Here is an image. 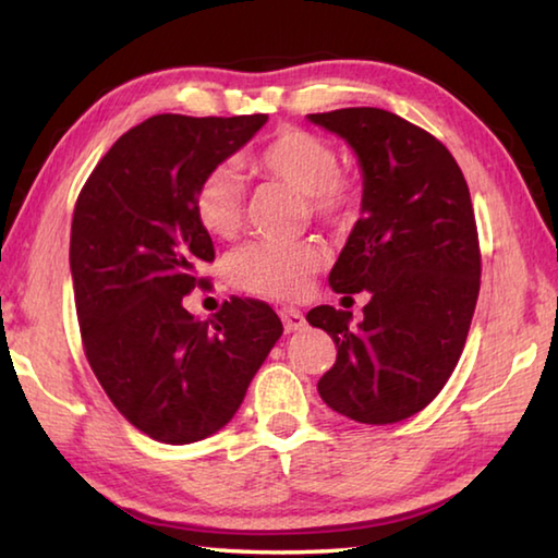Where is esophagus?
<instances>
[{
  "label": "esophagus",
  "instance_id": "esophagus-1",
  "mask_svg": "<svg viewBox=\"0 0 558 558\" xmlns=\"http://www.w3.org/2000/svg\"><path fill=\"white\" fill-rule=\"evenodd\" d=\"M280 319H282V327H286V332H295V329L305 327V315L292 305L280 307Z\"/></svg>",
  "mask_w": 558,
  "mask_h": 558
}]
</instances>
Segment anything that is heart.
I'll return each instance as SVG.
<instances>
[{"label":"heart","mask_w":558,"mask_h":558,"mask_svg":"<svg viewBox=\"0 0 558 558\" xmlns=\"http://www.w3.org/2000/svg\"><path fill=\"white\" fill-rule=\"evenodd\" d=\"M245 169L276 179L305 194L317 219L344 223L362 202V186L339 169V153L327 137L300 128H282L245 157ZM243 182L229 167H214L194 192V216L214 239H233L243 223ZM327 263L317 241H251L229 258L235 288L266 298H295Z\"/></svg>","instance_id":"b5f03b06"}]
</instances>
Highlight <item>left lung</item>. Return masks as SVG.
I'll return each instance as SVG.
<instances>
[{"label":"left lung","mask_w":558,"mask_h":558,"mask_svg":"<svg viewBox=\"0 0 558 558\" xmlns=\"http://www.w3.org/2000/svg\"><path fill=\"white\" fill-rule=\"evenodd\" d=\"M307 118L344 137L364 174L362 219L329 286L372 292L356 327L347 310L307 313L337 344L317 391L352 421L399 423L436 399L465 347L483 272L470 189L440 140L389 110Z\"/></svg>","instance_id":"1"}]
</instances>
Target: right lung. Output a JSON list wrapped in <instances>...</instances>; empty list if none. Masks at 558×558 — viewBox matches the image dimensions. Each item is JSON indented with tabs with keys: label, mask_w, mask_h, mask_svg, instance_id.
<instances>
[{
	"label": "right lung",
	"mask_w": 558,
	"mask_h": 558,
	"mask_svg": "<svg viewBox=\"0 0 558 558\" xmlns=\"http://www.w3.org/2000/svg\"><path fill=\"white\" fill-rule=\"evenodd\" d=\"M266 120L147 118L108 149L75 202L71 276L86 359L132 426L169 446L223 428L282 335L260 300L231 298L204 323L182 305L214 260L196 186Z\"/></svg>",
	"instance_id": "add662e5"
}]
</instances>
